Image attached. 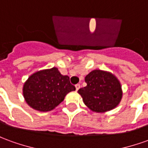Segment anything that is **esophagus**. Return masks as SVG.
I'll return each instance as SVG.
<instances>
[{"mask_svg":"<svg viewBox=\"0 0 148 148\" xmlns=\"http://www.w3.org/2000/svg\"><path fill=\"white\" fill-rule=\"evenodd\" d=\"M80 86H80V84H76L75 85V88H76V90H79V88H80Z\"/></svg>","mask_w":148,"mask_h":148,"instance_id":"34e87169","label":"esophagus"}]
</instances>
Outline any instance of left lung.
<instances>
[{
	"instance_id": "obj_1",
	"label": "left lung",
	"mask_w": 148,
	"mask_h": 148,
	"mask_svg": "<svg viewBox=\"0 0 148 148\" xmlns=\"http://www.w3.org/2000/svg\"><path fill=\"white\" fill-rule=\"evenodd\" d=\"M87 86L78 90L82 101L90 110L104 113L114 109L123 97V90L118 77L109 71L94 70L86 77Z\"/></svg>"
}]
</instances>
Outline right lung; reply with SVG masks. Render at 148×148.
Instances as JSON below:
<instances>
[{"label":"right lung","mask_w":148,"mask_h":148,"mask_svg":"<svg viewBox=\"0 0 148 148\" xmlns=\"http://www.w3.org/2000/svg\"><path fill=\"white\" fill-rule=\"evenodd\" d=\"M75 90L70 77L62 75L57 67L34 72L25 82L24 99L31 108L41 112L53 110L68 93Z\"/></svg>","instance_id":"1"}]
</instances>
